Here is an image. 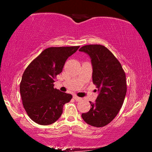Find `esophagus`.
<instances>
[{
	"mask_svg": "<svg viewBox=\"0 0 152 152\" xmlns=\"http://www.w3.org/2000/svg\"><path fill=\"white\" fill-rule=\"evenodd\" d=\"M74 98L77 102H81V101H82V98H80V97L77 96H74Z\"/></svg>",
	"mask_w": 152,
	"mask_h": 152,
	"instance_id": "34e87169",
	"label": "esophagus"
}]
</instances>
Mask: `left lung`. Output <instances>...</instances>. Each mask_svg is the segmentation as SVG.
I'll return each mask as SVG.
<instances>
[{
	"label": "left lung",
	"mask_w": 152,
	"mask_h": 152,
	"mask_svg": "<svg viewBox=\"0 0 152 152\" xmlns=\"http://www.w3.org/2000/svg\"><path fill=\"white\" fill-rule=\"evenodd\" d=\"M89 55L93 66L94 84L99 92L91 109L82 118L88 124L103 127L116 117L126 94V74L118 59L102 45H86L79 49Z\"/></svg>",
	"instance_id": "1"
}]
</instances>
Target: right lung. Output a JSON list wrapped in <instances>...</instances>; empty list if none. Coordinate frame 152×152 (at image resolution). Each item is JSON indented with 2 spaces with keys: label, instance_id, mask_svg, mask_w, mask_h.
Segmentation results:
<instances>
[{
  "label": "right lung",
  "instance_id": "add662e5",
  "mask_svg": "<svg viewBox=\"0 0 152 152\" xmlns=\"http://www.w3.org/2000/svg\"><path fill=\"white\" fill-rule=\"evenodd\" d=\"M79 46L50 47L43 50L27 66L20 83L23 106L28 116L40 125L56 121L63 106L72 95L53 88L56 76L65 62Z\"/></svg>",
  "mask_w": 152,
  "mask_h": 152
}]
</instances>
